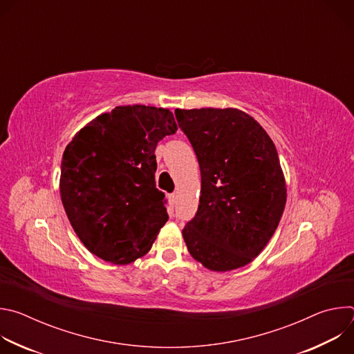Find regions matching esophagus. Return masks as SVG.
I'll return each instance as SVG.
<instances>
[{
    "mask_svg": "<svg viewBox=\"0 0 354 354\" xmlns=\"http://www.w3.org/2000/svg\"><path fill=\"white\" fill-rule=\"evenodd\" d=\"M168 200H169V205L174 207V205H175V200H176V196H175V193L169 194V196H168Z\"/></svg>",
    "mask_w": 354,
    "mask_h": 354,
    "instance_id": "34e87169",
    "label": "esophagus"
}]
</instances>
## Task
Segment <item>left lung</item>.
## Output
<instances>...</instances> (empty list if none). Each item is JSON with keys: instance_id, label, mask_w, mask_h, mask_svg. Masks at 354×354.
<instances>
[{"instance_id": "left-lung-1", "label": "left lung", "mask_w": 354, "mask_h": 354, "mask_svg": "<svg viewBox=\"0 0 354 354\" xmlns=\"http://www.w3.org/2000/svg\"><path fill=\"white\" fill-rule=\"evenodd\" d=\"M175 115L201 174L197 213L182 231L189 254L214 272L242 268L263 250L284 212L277 149L239 109H176Z\"/></svg>"}]
</instances>
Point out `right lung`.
I'll return each instance as SVG.
<instances>
[{
    "label": "right lung",
    "mask_w": 354,
    "mask_h": 354,
    "mask_svg": "<svg viewBox=\"0 0 354 354\" xmlns=\"http://www.w3.org/2000/svg\"><path fill=\"white\" fill-rule=\"evenodd\" d=\"M178 126L169 109L118 106L82 127L66 147L60 194L91 254L115 265L144 257L168 221L156 187L160 140Z\"/></svg>",
    "instance_id": "obj_1"
}]
</instances>
